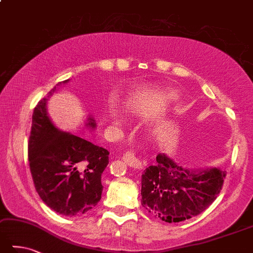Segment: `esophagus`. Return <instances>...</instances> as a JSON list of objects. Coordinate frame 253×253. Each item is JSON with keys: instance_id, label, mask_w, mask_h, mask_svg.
I'll return each instance as SVG.
<instances>
[{"instance_id": "1", "label": "esophagus", "mask_w": 253, "mask_h": 253, "mask_svg": "<svg viewBox=\"0 0 253 253\" xmlns=\"http://www.w3.org/2000/svg\"><path fill=\"white\" fill-rule=\"evenodd\" d=\"M122 159L128 166H131V168H133V169H143V163L139 159H137L132 151L126 152V153L123 154Z\"/></svg>"}]
</instances>
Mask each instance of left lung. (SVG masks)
I'll return each mask as SVG.
<instances>
[{
    "label": "left lung",
    "mask_w": 253,
    "mask_h": 253,
    "mask_svg": "<svg viewBox=\"0 0 253 253\" xmlns=\"http://www.w3.org/2000/svg\"><path fill=\"white\" fill-rule=\"evenodd\" d=\"M141 178L142 206L165 222H180L203 212L220 193L226 171L187 169L164 153Z\"/></svg>",
    "instance_id": "1"
}]
</instances>
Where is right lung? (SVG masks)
Returning <instances> with one entry per match:
<instances>
[{
  "mask_svg": "<svg viewBox=\"0 0 253 253\" xmlns=\"http://www.w3.org/2000/svg\"><path fill=\"white\" fill-rule=\"evenodd\" d=\"M58 83L48 92L57 91ZM47 99L37 103L32 118L28 161L36 192L52 211L78 216L101 199V175L109 163V152L74 133L60 131L47 113ZM96 127L92 118L85 125Z\"/></svg>",
  "mask_w": 253,
  "mask_h": 253,
  "instance_id": "right-lung-1",
  "label": "right lung"
}]
</instances>
